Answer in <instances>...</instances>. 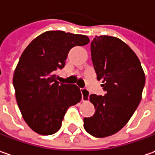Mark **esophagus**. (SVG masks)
<instances>
[{
    "instance_id": "1",
    "label": "esophagus",
    "mask_w": 155,
    "mask_h": 155,
    "mask_svg": "<svg viewBox=\"0 0 155 155\" xmlns=\"http://www.w3.org/2000/svg\"><path fill=\"white\" fill-rule=\"evenodd\" d=\"M81 100H82V101H88V99H89V92L87 90V89H85V88H82L81 90Z\"/></svg>"
}]
</instances>
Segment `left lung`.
I'll list each match as a JSON object with an SVG mask.
<instances>
[{"label":"left lung","mask_w":155,"mask_h":155,"mask_svg":"<svg viewBox=\"0 0 155 155\" xmlns=\"http://www.w3.org/2000/svg\"><path fill=\"white\" fill-rule=\"evenodd\" d=\"M91 56L106 94L89 96L95 112L84 118V128L91 135L103 138L120 131L138 107L145 74L134 52L116 37L95 36L91 42Z\"/></svg>","instance_id":"left-lung-1"}]
</instances>
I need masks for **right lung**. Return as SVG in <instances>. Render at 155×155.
Returning <instances> with one entry per match:
<instances>
[{
  "label": "right lung",
  "instance_id": "1",
  "mask_svg": "<svg viewBox=\"0 0 155 155\" xmlns=\"http://www.w3.org/2000/svg\"><path fill=\"white\" fill-rule=\"evenodd\" d=\"M88 42L86 35L47 31L23 51L15 70L13 84L24 120L37 134L56 133L68 108L80 102V88L74 84L60 83L56 81V70L64 68L72 48Z\"/></svg>",
  "mask_w": 155,
  "mask_h": 155
}]
</instances>
